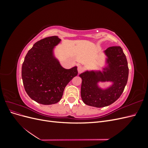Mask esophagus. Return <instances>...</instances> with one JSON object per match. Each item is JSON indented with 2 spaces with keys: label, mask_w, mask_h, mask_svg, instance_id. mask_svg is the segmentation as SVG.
<instances>
[{
  "label": "esophagus",
  "mask_w": 148,
  "mask_h": 148,
  "mask_svg": "<svg viewBox=\"0 0 148 148\" xmlns=\"http://www.w3.org/2000/svg\"><path fill=\"white\" fill-rule=\"evenodd\" d=\"M83 67L81 65H78V73H81L82 71H83Z\"/></svg>",
  "instance_id": "1"
}]
</instances>
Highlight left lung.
I'll list each match as a JSON object with an SVG mask.
<instances>
[{"mask_svg":"<svg viewBox=\"0 0 148 148\" xmlns=\"http://www.w3.org/2000/svg\"><path fill=\"white\" fill-rule=\"evenodd\" d=\"M104 53L105 65L102 70H87L79 75L82 79V99L88 106L104 107L112 104L120 97L127 83L128 62L122 47H108ZM99 82L111 84L102 88Z\"/></svg>","mask_w":148,"mask_h":148,"instance_id":"obj_1","label":"left lung"}]
</instances>
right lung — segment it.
<instances>
[{
  "label": "right lung",
  "instance_id": "right-lung-1",
  "mask_svg": "<svg viewBox=\"0 0 148 148\" xmlns=\"http://www.w3.org/2000/svg\"><path fill=\"white\" fill-rule=\"evenodd\" d=\"M62 40L56 36L36 42L22 65L21 77L31 99L44 105L56 104L65 86L78 75L77 66L64 69L55 55V47Z\"/></svg>",
  "mask_w": 148,
  "mask_h": 148
}]
</instances>
